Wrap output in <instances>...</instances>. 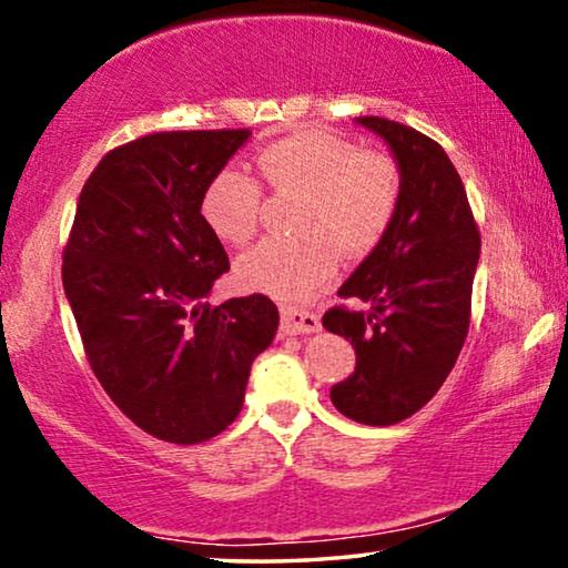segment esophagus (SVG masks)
Instances as JSON below:
<instances>
[{"label": "esophagus", "mask_w": 568, "mask_h": 568, "mask_svg": "<svg viewBox=\"0 0 568 568\" xmlns=\"http://www.w3.org/2000/svg\"><path fill=\"white\" fill-rule=\"evenodd\" d=\"M317 331H321V321H317V315L300 307L282 310V333H286V336H305V333H317Z\"/></svg>", "instance_id": "1"}]
</instances>
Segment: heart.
<instances>
[{
  "mask_svg": "<svg viewBox=\"0 0 568 568\" xmlns=\"http://www.w3.org/2000/svg\"><path fill=\"white\" fill-rule=\"evenodd\" d=\"M271 189L302 193L300 237H266L237 258L240 286L278 300H300L325 284L338 251H375L400 201L398 165L377 150H359L331 131H300L258 152ZM263 193L251 175L222 168L201 196V216L216 237L243 245L255 235Z\"/></svg>",
  "mask_w": 568,
  "mask_h": 568,
  "instance_id": "heart-1",
  "label": "heart"
}]
</instances>
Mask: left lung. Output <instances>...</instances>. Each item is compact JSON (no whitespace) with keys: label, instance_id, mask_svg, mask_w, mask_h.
<instances>
[{"label":"left lung","instance_id":"8db88e82","mask_svg":"<svg viewBox=\"0 0 568 568\" xmlns=\"http://www.w3.org/2000/svg\"><path fill=\"white\" fill-rule=\"evenodd\" d=\"M356 123L385 139L400 170V201L390 230L338 297L369 310L333 307L331 333L346 336L356 367L331 387V400L352 422L390 426L434 398L465 344L480 235L447 152L398 121L362 115Z\"/></svg>","mask_w":568,"mask_h":568}]
</instances>
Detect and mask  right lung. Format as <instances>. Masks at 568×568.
<instances>
[{
	"instance_id": "add662e5",
	"label": "right lung",
	"mask_w": 568,
	"mask_h": 568,
	"mask_svg": "<svg viewBox=\"0 0 568 568\" xmlns=\"http://www.w3.org/2000/svg\"><path fill=\"white\" fill-rule=\"evenodd\" d=\"M247 136L160 131L115 146L84 183L64 247L61 278L98 383L173 445L235 422L251 364L278 328L266 294L206 302L230 258L201 196Z\"/></svg>"
}]
</instances>
